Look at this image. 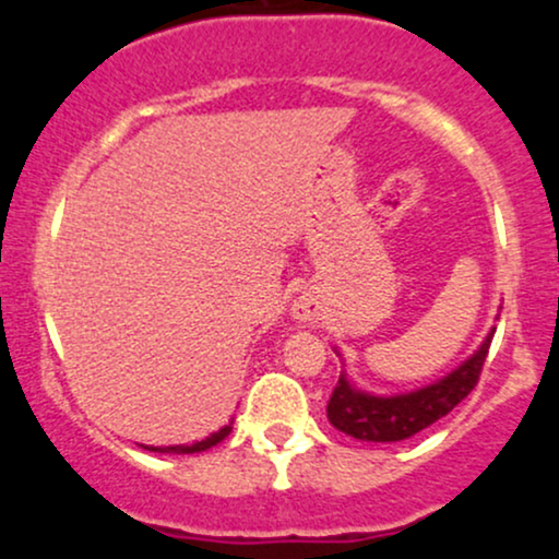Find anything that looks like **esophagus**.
Here are the masks:
<instances>
[{
    "instance_id": "1",
    "label": "esophagus",
    "mask_w": 559,
    "mask_h": 559,
    "mask_svg": "<svg viewBox=\"0 0 559 559\" xmlns=\"http://www.w3.org/2000/svg\"><path fill=\"white\" fill-rule=\"evenodd\" d=\"M294 318H297L299 323H310V320H318L320 318V305L316 299L301 297V299H297V305H294Z\"/></svg>"
}]
</instances>
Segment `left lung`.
Masks as SVG:
<instances>
[{"label":"left lung","mask_w":559,"mask_h":559,"mask_svg":"<svg viewBox=\"0 0 559 559\" xmlns=\"http://www.w3.org/2000/svg\"><path fill=\"white\" fill-rule=\"evenodd\" d=\"M491 338L493 329L486 333L478 349L460 362L452 373L441 376L428 386L404 391V394H370V391L357 389L349 376L342 373L329 402L331 426L360 441H404L420 433L423 428L452 413L471 394L478 383L486 355H489Z\"/></svg>","instance_id":"obj_1"}]
</instances>
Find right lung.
I'll use <instances>...</instances> for the list:
<instances>
[{"label":"right lung","instance_id":"right-lung-1","mask_svg":"<svg viewBox=\"0 0 559 559\" xmlns=\"http://www.w3.org/2000/svg\"><path fill=\"white\" fill-rule=\"evenodd\" d=\"M230 428H234V420H230L228 426H223L221 431L210 433L207 439L197 441V444H176V447H146V444H139V447L150 449V452H163V454H165V452H168V454H194V452H207V449L217 447V444H221L223 439H226V436L230 433Z\"/></svg>","mask_w":559,"mask_h":559}]
</instances>
